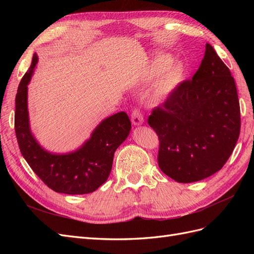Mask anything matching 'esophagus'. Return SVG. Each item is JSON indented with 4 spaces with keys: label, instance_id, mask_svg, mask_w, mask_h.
Instances as JSON below:
<instances>
[{
    "label": "esophagus",
    "instance_id": "obj_1",
    "mask_svg": "<svg viewBox=\"0 0 254 254\" xmlns=\"http://www.w3.org/2000/svg\"><path fill=\"white\" fill-rule=\"evenodd\" d=\"M131 122L132 124L135 126H140L144 123V118L143 114L141 113V111L139 109H134L131 113Z\"/></svg>",
    "mask_w": 254,
    "mask_h": 254
}]
</instances>
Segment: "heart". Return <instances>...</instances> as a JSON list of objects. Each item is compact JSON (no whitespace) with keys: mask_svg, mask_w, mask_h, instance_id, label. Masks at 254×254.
<instances>
[{"mask_svg":"<svg viewBox=\"0 0 254 254\" xmlns=\"http://www.w3.org/2000/svg\"><path fill=\"white\" fill-rule=\"evenodd\" d=\"M145 72L150 78L156 76L148 90V97L153 103L165 101L184 77L183 65L180 63H174V57L166 53L153 57L146 65Z\"/></svg>","mask_w":254,"mask_h":254,"instance_id":"obj_1","label":"heart"}]
</instances>
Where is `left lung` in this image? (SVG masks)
Listing matches in <instances>:
<instances>
[{
    "label": "left lung",
    "instance_id": "8db88e82",
    "mask_svg": "<svg viewBox=\"0 0 254 254\" xmlns=\"http://www.w3.org/2000/svg\"><path fill=\"white\" fill-rule=\"evenodd\" d=\"M148 125L159 136V167L175 181L202 180L225 165L240 136L241 109L234 78L211 44L191 80L152 110Z\"/></svg>",
    "mask_w": 254,
    "mask_h": 254
}]
</instances>
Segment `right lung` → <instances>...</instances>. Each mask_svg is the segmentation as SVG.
<instances>
[{"label":"right lung","mask_w":254,"mask_h":254,"mask_svg":"<svg viewBox=\"0 0 254 254\" xmlns=\"http://www.w3.org/2000/svg\"><path fill=\"white\" fill-rule=\"evenodd\" d=\"M37 63L38 56L34 54L16 95L14 130L20 151L35 174L53 190L68 195L92 193L108 179L114 152L127 139L131 123L125 112L115 113L103 120L76 150L66 153L45 150L30 130L27 108V84Z\"/></svg>","instance_id":"1"}]
</instances>
